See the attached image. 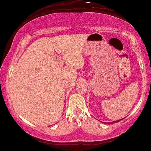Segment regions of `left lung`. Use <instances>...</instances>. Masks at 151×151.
Listing matches in <instances>:
<instances>
[{
  "instance_id": "8db88e82",
  "label": "left lung",
  "mask_w": 151,
  "mask_h": 151,
  "mask_svg": "<svg viewBox=\"0 0 151 151\" xmlns=\"http://www.w3.org/2000/svg\"><path fill=\"white\" fill-rule=\"evenodd\" d=\"M121 120H122V119H121ZM121 120H119V121H115V122H119V121H121ZM111 123H114V122H111Z\"/></svg>"
}]
</instances>
